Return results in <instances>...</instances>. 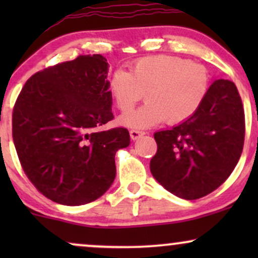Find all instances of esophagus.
Here are the masks:
<instances>
[{"label": "esophagus", "instance_id": "esophagus-1", "mask_svg": "<svg viewBox=\"0 0 258 258\" xmlns=\"http://www.w3.org/2000/svg\"><path fill=\"white\" fill-rule=\"evenodd\" d=\"M143 135H144V132L141 131V130H137V128L130 130V136H131L132 139H138L139 137H142Z\"/></svg>", "mask_w": 258, "mask_h": 258}]
</instances>
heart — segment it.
I'll list each match as a JSON object with an SVG mask.
<instances>
[{
  "mask_svg": "<svg viewBox=\"0 0 258 258\" xmlns=\"http://www.w3.org/2000/svg\"><path fill=\"white\" fill-rule=\"evenodd\" d=\"M210 85V73L204 65L166 54L138 59L130 73L115 70L109 79V90L122 114L132 111L146 93V104L122 119L125 125L135 127L189 120L205 102Z\"/></svg>",
  "mask_w": 258,
  "mask_h": 258,
  "instance_id": "b5f03b06",
  "label": "heart"
}]
</instances>
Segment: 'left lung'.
<instances>
[{
	"label": "left lung",
	"mask_w": 258,
	"mask_h": 258,
	"mask_svg": "<svg viewBox=\"0 0 258 258\" xmlns=\"http://www.w3.org/2000/svg\"><path fill=\"white\" fill-rule=\"evenodd\" d=\"M150 171L166 190L186 200L212 193L238 164L245 139L244 106L229 80H216L197 114L154 133Z\"/></svg>",
	"instance_id": "1"
}]
</instances>
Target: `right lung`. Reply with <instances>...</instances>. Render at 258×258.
<instances>
[{
  "label": "right lung",
  "mask_w": 258,
  "mask_h": 258,
  "mask_svg": "<svg viewBox=\"0 0 258 258\" xmlns=\"http://www.w3.org/2000/svg\"><path fill=\"white\" fill-rule=\"evenodd\" d=\"M108 63L100 54L46 68L25 82L12 115V136L26 177L61 205H85L110 188L115 154L130 144L114 119Z\"/></svg>",
  "instance_id": "add662e5"
}]
</instances>
